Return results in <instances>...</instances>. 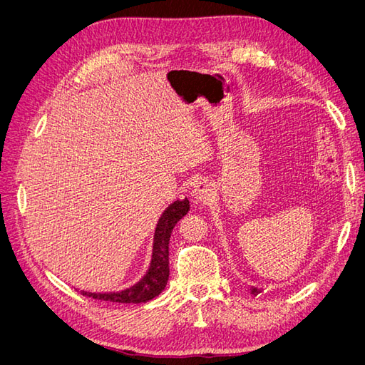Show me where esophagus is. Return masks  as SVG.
Returning a JSON list of instances; mask_svg holds the SVG:
<instances>
[{
    "mask_svg": "<svg viewBox=\"0 0 365 365\" xmlns=\"http://www.w3.org/2000/svg\"><path fill=\"white\" fill-rule=\"evenodd\" d=\"M213 195L212 184H208L207 181H201L195 185V189L192 192V196L197 202H207L210 201V197Z\"/></svg>",
    "mask_w": 365,
    "mask_h": 365,
    "instance_id": "34e87169",
    "label": "esophagus"
}]
</instances>
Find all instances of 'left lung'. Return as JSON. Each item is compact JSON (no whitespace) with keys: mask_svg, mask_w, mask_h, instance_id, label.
<instances>
[{"mask_svg":"<svg viewBox=\"0 0 365 365\" xmlns=\"http://www.w3.org/2000/svg\"><path fill=\"white\" fill-rule=\"evenodd\" d=\"M251 294L257 295V294H260V289H257V288H251Z\"/></svg>","mask_w":365,"mask_h":365,"instance_id":"1","label":"left lung"}]
</instances>
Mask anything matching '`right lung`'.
<instances>
[{
    "label": "right lung",
    "instance_id": "right-lung-1",
    "mask_svg": "<svg viewBox=\"0 0 365 365\" xmlns=\"http://www.w3.org/2000/svg\"><path fill=\"white\" fill-rule=\"evenodd\" d=\"M189 200L175 201L168 210L163 213L155 228V236H153V250H152V260L149 271L146 272L137 284L129 289L120 292H109V294H94L85 292L83 295L93 297L96 300L113 302V303H146L152 298L160 295L169 280V240L172 230L178 220L189 212Z\"/></svg>",
    "mask_w": 365,
    "mask_h": 365
}]
</instances>
